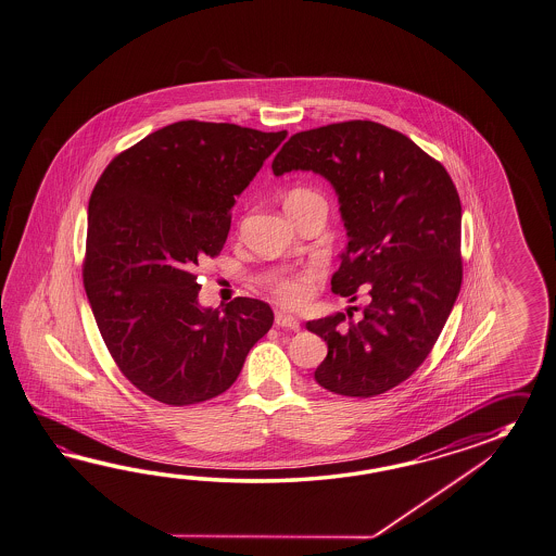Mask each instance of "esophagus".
Wrapping results in <instances>:
<instances>
[{
    "label": "esophagus",
    "instance_id": "obj_1",
    "mask_svg": "<svg viewBox=\"0 0 556 556\" xmlns=\"http://www.w3.org/2000/svg\"><path fill=\"white\" fill-rule=\"evenodd\" d=\"M274 323H276L278 328H286V330H292V332L300 330V323H298L296 318L290 316V314H285V312H278Z\"/></svg>",
    "mask_w": 556,
    "mask_h": 556
}]
</instances>
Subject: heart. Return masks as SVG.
<instances>
[{"mask_svg": "<svg viewBox=\"0 0 556 556\" xmlns=\"http://www.w3.org/2000/svg\"><path fill=\"white\" fill-rule=\"evenodd\" d=\"M286 202H323V198L306 188H298L288 194ZM318 278H320V270L316 266H308L304 270L288 271V274H282L271 280L270 294L282 306L302 308L308 304V300L314 294Z\"/></svg>", "mask_w": 556, "mask_h": 556, "instance_id": "heart-1", "label": "heart"}]
</instances>
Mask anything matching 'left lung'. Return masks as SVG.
<instances>
[{"mask_svg": "<svg viewBox=\"0 0 556 556\" xmlns=\"http://www.w3.org/2000/svg\"><path fill=\"white\" fill-rule=\"evenodd\" d=\"M271 169H312L334 186L350 242L332 292L370 294L358 323L352 312L308 323L328 344L316 382L354 399L399 387L427 361L463 285V207L448 172L370 119L298 131Z\"/></svg>", "mask_w": 556, "mask_h": 556, "instance_id": "obj_1", "label": "left lung"}]
</instances>
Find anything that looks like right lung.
<instances>
[{
  "instance_id": "1",
  "label": "right lung",
  "mask_w": 556,
  "mask_h": 556,
  "mask_svg": "<svg viewBox=\"0 0 556 556\" xmlns=\"http://www.w3.org/2000/svg\"><path fill=\"white\" fill-rule=\"evenodd\" d=\"M286 136L184 119L119 152L93 186L84 288L110 356L146 396L216 399L270 330L262 300L202 311L194 270L220 254L236 195Z\"/></svg>"
}]
</instances>
